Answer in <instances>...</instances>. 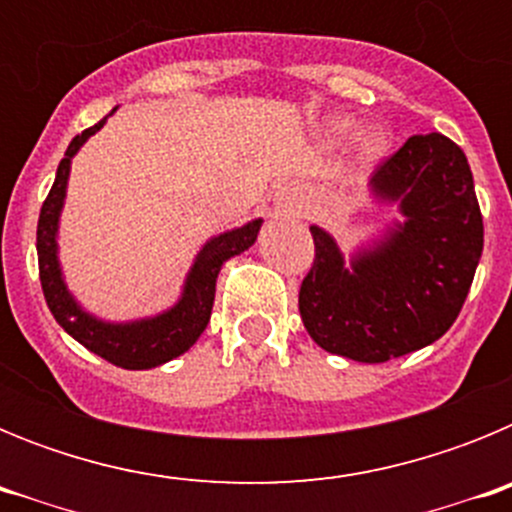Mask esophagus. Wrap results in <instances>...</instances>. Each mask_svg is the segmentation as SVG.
Returning <instances> with one entry per match:
<instances>
[{
    "instance_id": "34e87169",
    "label": "esophagus",
    "mask_w": 512,
    "mask_h": 512,
    "mask_svg": "<svg viewBox=\"0 0 512 512\" xmlns=\"http://www.w3.org/2000/svg\"><path fill=\"white\" fill-rule=\"evenodd\" d=\"M277 207L279 212H300L302 207V200H300V194L295 192V189H279L277 192Z\"/></svg>"
}]
</instances>
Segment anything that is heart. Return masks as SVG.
I'll return each instance as SVG.
<instances>
[{
	"instance_id": "heart-1",
	"label": "heart",
	"mask_w": 512,
	"mask_h": 512,
	"mask_svg": "<svg viewBox=\"0 0 512 512\" xmlns=\"http://www.w3.org/2000/svg\"><path fill=\"white\" fill-rule=\"evenodd\" d=\"M328 138L336 140V143H346L356 135L359 130V122L354 117H336V120L328 122ZM359 156L364 158L366 164H374V161H382L392 148V133L382 125H372V128H366L364 133L359 135Z\"/></svg>"
}]
</instances>
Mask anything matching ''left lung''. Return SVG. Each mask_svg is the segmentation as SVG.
Wrapping results in <instances>:
<instances>
[{
    "instance_id": "1",
    "label": "left lung",
    "mask_w": 512,
    "mask_h": 512,
    "mask_svg": "<svg viewBox=\"0 0 512 512\" xmlns=\"http://www.w3.org/2000/svg\"><path fill=\"white\" fill-rule=\"evenodd\" d=\"M366 194L400 217L348 256L328 230L310 225L315 264L300 287V315L328 354L382 364L431 346L454 325L482 256V215L467 156L441 133L408 138Z\"/></svg>"
}]
</instances>
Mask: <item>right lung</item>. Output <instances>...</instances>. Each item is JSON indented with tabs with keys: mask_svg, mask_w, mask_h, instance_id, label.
Listing matches in <instances>:
<instances>
[{
	"mask_svg": "<svg viewBox=\"0 0 512 512\" xmlns=\"http://www.w3.org/2000/svg\"><path fill=\"white\" fill-rule=\"evenodd\" d=\"M115 112L117 107L107 117H112ZM107 117L76 135L66 148L63 161L58 164L56 182H53L48 200L43 202L38 220L40 284H43L45 302L51 307L53 318L74 341L122 369H153V366L182 356L205 333L212 315V302H215L217 274L225 261L241 256L256 243L264 220L256 217V220H248L246 225L207 238L184 277L182 295L166 310L133 320H107L89 312L76 300L63 277L61 256H58V228H61L66 192H69L71 161L81 151V146L104 128Z\"/></svg>",
	"mask_w": 512,
	"mask_h": 512,
	"instance_id": "add662e5",
	"label": "right lung"
}]
</instances>
